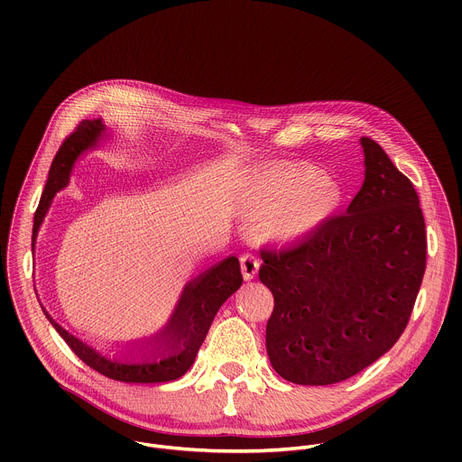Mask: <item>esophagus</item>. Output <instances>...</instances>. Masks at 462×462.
<instances>
[{"label": "esophagus", "instance_id": "1", "mask_svg": "<svg viewBox=\"0 0 462 462\" xmlns=\"http://www.w3.org/2000/svg\"><path fill=\"white\" fill-rule=\"evenodd\" d=\"M241 271L245 280H254L259 271V257L252 252H246L241 255Z\"/></svg>", "mask_w": 462, "mask_h": 462}]
</instances>
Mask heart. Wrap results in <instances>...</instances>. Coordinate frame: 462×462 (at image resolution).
Listing matches in <instances>:
<instances>
[{"instance_id": "obj_1", "label": "heart", "mask_w": 462, "mask_h": 462, "mask_svg": "<svg viewBox=\"0 0 462 462\" xmlns=\"http://www.w3.org/2000/svg\"><path fill=\"white\" fill-rule=\"evenodd\" d=\"M250 207L255 214L271 217L269 234L283 243L300 241L335 217L344 193L316 170H285L265 173L248 188Z\"/></svg>"}]
</instances>
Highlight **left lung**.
Segmentation results:
<instances>
[{
    "label": "left lung",
    "instance_id": "obj_1",
    "mask_svg": "<svg viewBox=\"0 0 462 462\" xmlns=\"http://www.w3.org/2000/svg\"><path fill=\"white\" fill-rule=\"evenodd\" d=\"M365 177L347 207L287 248H261L274 296L267 353L301 385L347 380L387 353L410 321L424 271L426 225L411 180L369 137Z\"/></svg>",
    "mask_w": 462,
    "mask_h": 462
}]
</instances>
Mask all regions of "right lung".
I'll return each instance as SVG.
<instances>
[{"label": "right lung", "mask_w": 462, "mask_h": 462, "mask_svg": "<svg viewBox=\"0 0 462 462\" xmlns=\"http://www.w3.org/2000/svg\"><path fill=\"white\" fill-rule=\"evenodd\" d=\"M104 129L106 125L100 118L82 120L73 134L60 146L49 170V179L42 195V201L34 214L32 250L52 197L56 195V191L69 184L75 162L86 150L93 148L98 143ZM241 283L243 276L239 259L236 255L223 259L216 267L189 282L184 287L168 325L148 342L150 346H143L150 353L143 351L141 360L106 358L86 342H82L69 331H65L61 325H58L47 314V310L43 312L58 331V335L71 347V351L100 374L127 383L171 382L180 378L191 367L219 307L241 287Z\"/></svg>", "instance_id": "1"}]
</instances>
